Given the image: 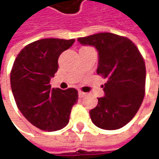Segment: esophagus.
<instances>
[{
	"label": "esophagus",
	"instance_id": "34e87169",
	"mask_svg": "<svg viewBox=\"0 0 159 159\" xmlns=\"http://www.w3.org/2000/svg\"><path fill=\"white\" fill-rule=\"evenodd\" d=\"M85 95H86V93H84V92H82V91H78V96H79L80 98L84 97Z\"/></svg>",
	"mask_w": 159,
	"mask_h": 159
}]
</instances>
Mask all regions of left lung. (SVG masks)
<instances>
[{
  "label": "left lung",
  "instance_id": "1",
  "mask_svg": "<svg viewBox=\"0 0 159 159\" xmlns=\"http://www.w3.org/2000/svg\"><path fill=\"white\" fill-rule=\"evenodd\" d=\"M83 46L98 51L97 74L106 78L104 96L89 111L95 126L118 129L135 116L145 95L146 66L141 54L128 38L112 33H97L79 38Z\"/></svg>",
  "mask_w": 159,
  "mask_h": 159
}]
</instances>
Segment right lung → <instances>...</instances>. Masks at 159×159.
Here are the masks:
<instances>
[{
    "instance_id": "obj_1",
    "label": "right lung",
    "mask_w": 159,
    "mask_h": 159,
    "mask_svg": "<svg viewBox=\"0 0 159 159\" xmlns=\"http://www.w3.org/2000/svg\"><path fill=\"white\" fill-rule=\"evenodd\" d=\"M75 39H45L26 46L19 53L11 72L16 104L35 127L56 131L68 124L71 110L77 102L75 88H51L49 82L58 69V57Z\"/></svg>"
}]
</instances>
